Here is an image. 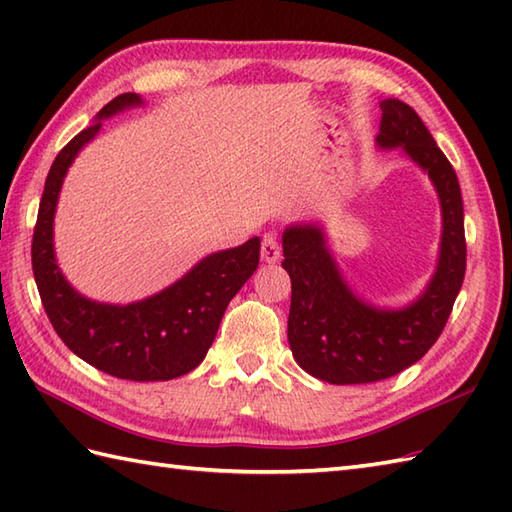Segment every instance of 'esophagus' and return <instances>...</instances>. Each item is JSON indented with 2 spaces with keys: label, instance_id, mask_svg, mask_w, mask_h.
Returning a JSON list of instances; mask_svg holds the SVG:
<instances>
[{
  "label": "esophagus",
  "instance_id": "34e87169",
  "mask_svg": "<svg viewBox=\"0 0 512 512\" xmlns=\"http://www.w3.org/2000/svg\"><path fill=\"white\" fill-rule=\"evenodd\" d=\"M281 257V246L273 233H268L262 242V262L266 264H277Z\"/></svg>",
  "mask_w": 512,
  "mask_h": 512
}]
</instances>
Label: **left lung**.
I'll return each mask as SVG.
<instances>
[{
    "label": "left lung",
    "instance_id": "obj_1",
    "mask_svg": "<svg viewBox=\"0 0 512 512\" xmlns=\"http://www.w3.org/2000/svg\"><path fill=\"white\" fill-rule=\"evenodd\" d=\"M380 112L378 149L402 147L438 193L440 253L416 299L402 308H383L347 284L321 222L286 228L281 266L292 281L290 350L303 372L332 385L376 383L418 363L447 325L466 270L464 206L451 162L407 103L385 99Z\"/></svg>",
    "mask_w": 512,
    "mask_h": 512
}]
</instances>
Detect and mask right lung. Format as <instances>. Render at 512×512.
Listing matches in <instances>:
<instances>
[{
	"label": "right lung",
	"mask_w": 512,
	"mask_h": 512,
	"mask_svg": "<svg viewBox=\"0 0 512 512\" xmlns=\"http://www.w3.org/2000/svg\"><path fill=\"white\" fill-rule=\"evenodd\" d=\"M140 105L138 94L116 96L54 158L32 235V273L54 332L76 356L110 376L149 383L184 376L204 361L226 306L257 270L262 242L253 237L206 255L165 290L127 306L94 301L74 290L54 255V213L63 180L105 118Z\"/></svg>",
	"instance_id": "1"
}]
</instances>
